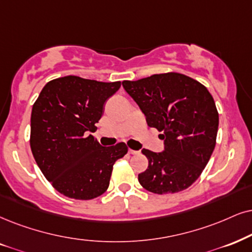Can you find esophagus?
Wrapping results in <instances>:
<instances>
[{
	"label": "esophagus",
	"instance_id": "34e87169",
	"mask_svg": "<svg viewBox=\"0 0 252 252\" xmlns=\"http://www.w3.org/2000/svg\"><path fill=\"white\" fill-rule=\"evenodd\" d=\"M129 154L130 155H136V154H138V151H135V150H132V149H129Z\"/></svg>",
	"mask_w": 252,
	"mask_h": 252
}]
</instances>
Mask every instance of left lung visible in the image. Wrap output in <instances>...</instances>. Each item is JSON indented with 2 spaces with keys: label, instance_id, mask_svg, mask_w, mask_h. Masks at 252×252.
<instances>
[{
  "label": "left lung",
  "instance_id": "8db88e82",
  "mask_svg": "<svg viewBox=\"0 0 252 252\" xmlns=\"http://www.w3.org/2000/svg\"><path fill=\"white\" fill-rule=\"evenodd\" d=\"M150 128L163 131L164 152L143 149L149 166L138 181L149 192L178 193L201 176L216 144L219 113L205 86L181 73L124 80Z\"/></svg>",
  "mask_w": 252,
  "mask_h": 252
}]
</instances>
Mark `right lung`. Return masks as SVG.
<instances>
[{
    "instance_id": "1",
    "label": "right lung",
    "mask_w": 252,
    "mask_h": 252,
    "mask_svg": "<svg viewBox=\"0 0 252 252\" xmlns=\"http://www.w3.org/2000/svg\"><path fill=\"white\" fill-rule=\"evenodd\" d=\"M121 81L101 82L67 75L41 89L31 113L30 146L41 173L63 195L92 200L106 192L126 143L101 146L93 135L104 102Z\"/></svg>"
}]
</instances>
